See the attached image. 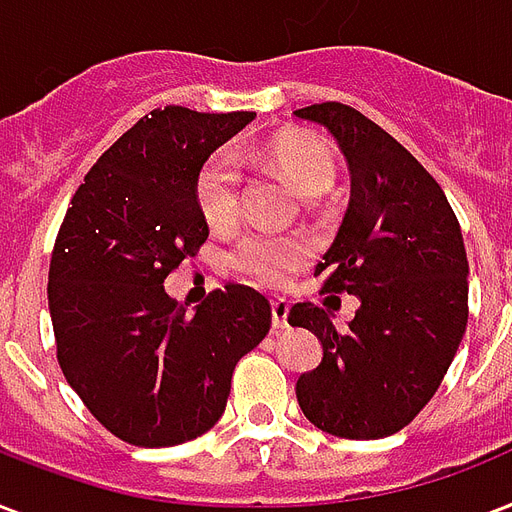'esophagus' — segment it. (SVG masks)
<instances>
[{
    "instance_id": "34e87169",
    "label": "esophagus",
    "mask_w": 512,
    "mask_h": 512,
    "mask_svg": "<svg viewBox=\"0 0 512 512\" xmlns=\"http://www.w3.org/2000/svg\"><path fill=\"white\" fill-rule=\"evenodd\" d=\"M285 318H288V301L272 299V326L285 328L288 326V323H285Z\"/></svg>"
}]
</instances>
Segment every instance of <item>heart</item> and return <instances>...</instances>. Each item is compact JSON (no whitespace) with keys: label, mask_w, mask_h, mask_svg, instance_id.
I'll return each instance as SVG.
<instances>
[{"label":"heart","mask_w":512,"mask_h":512,"mask_svg":"<svg viewBox=\"0 0 512 512\" xmlns=\"http://www.w3.org/2000/svg\"><path fill=\"white\" fill-rule=\"evenodd\" d=\"M261 160L277 168L304 197L326 194L336 181V160L323 141L312 136H283L261 146ZM194 197L208 227L227 229L240 216L243 170L229 149L202 162ZM312 259V243L301 235H277L269 229H245L227 251L229 267L256 285H283Z\"/></svg>","instance_id":"b5f03b06"}]
</instances>
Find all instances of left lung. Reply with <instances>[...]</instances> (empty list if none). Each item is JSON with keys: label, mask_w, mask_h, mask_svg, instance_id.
Instances as JSON below:
<instances>
[{"label": "left lung", "mask_w": 512, "mask_h": 512, "mask_svg": "<svg viewBox=\"0 0 512 512\" xmlns=\"http://www.w3.org/2000/svg\"><path fill=\"white\" fill-rule=\"evenodd\" d=\"M293 114L323 125L350 168V205L315 275L323 291L360 299L347 331L310 301L291 307L288 323L323 344L296 398L323 433L387 438L427 406L465 336L462 229L438 181L358 109L328 101Z\"/></svg>", "instance_id": "left-lung-1"}]
</instances>
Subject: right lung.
Here are the masks:
<instances>
[{"label": "right lung", "instance_id": "obj_1", "mask_svg": "<svg viewBox=\"0 0 512 512\" xmlns=\"http://www.w3.org/2000/svg\"><path fill=\"white\" fill-rule=\"evenodd\" d=\"M253 117L154 109L90 168L55 237L47 304L58 363L90 414L133 446L208 433L237 360L272 323L248 285L208 293L192 315L162 285L208 240L197 170Z\"/></svg>", "mask_w": 512, "mask_h": 512}]
</instances>
